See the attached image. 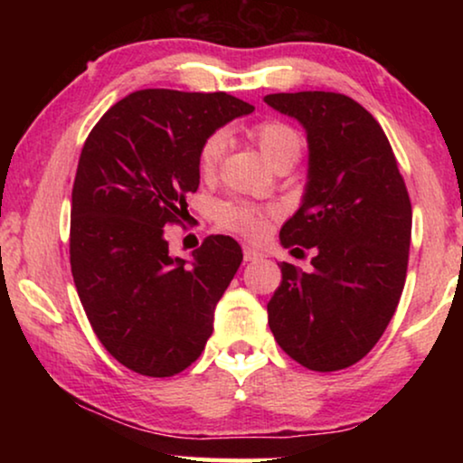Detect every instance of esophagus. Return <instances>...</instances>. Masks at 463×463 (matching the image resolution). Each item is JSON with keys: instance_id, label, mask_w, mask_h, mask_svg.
<instances>
[{"instance_id": "34e87169", "label": "esophagus", "mask_w": 463, "mask_h": 463, "mask_svg": "<svg viewBox=\"0 0 463 463\" xmlns=\"http://www.w3.org/2000/svg\"><path fill=\"white\" fill-rule=\"evenodd\" d=\"M257 259H261V252L250 249V246H244V261H257Z\"/></svg>"}]
</instances>
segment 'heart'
Returning <instances> with one entry per match:
<instances>
[{"label": "heart", "mask_w": 463, "mask_h": 463, "mask_svg": "<svg viewBox=\"0 0 463 463\" xmlns=\"http://www.w3.org/2000/svg\"><path fill=\"white\" fill-rule=\"evenodd\" d=\"M250 137L255 138V143L261 149L271 166L282 160H290L297 157L299 160L301 149H303V138L293 126L278 122V119H269V122L257 124L250 130ZM227 145V137L223 130L213 132L211 137H206V141L202 143L198 151V170L202 176H213L217 173L221 156H223ZM217 221L221 227L227 230L244 233L249 238L261 236L268 227V213H263L261 208H255L244 202H225L219 206Z\"/></svg>", "instance_id": "obj_1"}]
</instances>
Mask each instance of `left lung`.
Segmentation results:
<instances>
[{
	"instance_id": "left-lung-1",
	"label": "left lung",
	"mask_w": 463,
	"mask_h": 463,
	"mask_svg": "<svg viewBox=\"0 0 463 463\" xmlns=\"http://www.w3.org/2000/svg\"><path fill=\"white\" fill-rule=\"evenodd\" d=\"M263 100L307 135L306 192L280 244L316 252L312 271L280 263L269 328L307 369H345L373 350L401 301L413 221L407 185L382 126L356 100L320 90Z\"/></svg>"
}]
</instances>
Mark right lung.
<instances>
[{"mask_svg":"<svg viewBox=\"0 0 463 463\" xmlns=\"http://www.w3.org/2000/svg\"><path fill=\"white\" fill-rule=\"evenodd\" d=\"M255 107L225 92L137 90L99 119L71 194V274L100 344L147 377L187 369L213 335L214 307L242 263L230 236L192 261L168 252L185 194L200 185L206 137Z\"/></svg>","mask_w":463,"mask_h":463,"instance_id":"1","label":"right lung"}]
</instances>
